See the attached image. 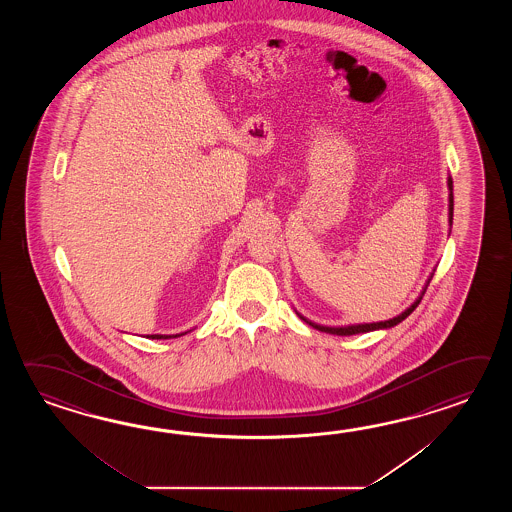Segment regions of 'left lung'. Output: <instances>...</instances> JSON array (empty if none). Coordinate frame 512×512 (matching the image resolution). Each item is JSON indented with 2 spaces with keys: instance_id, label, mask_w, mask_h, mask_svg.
Instances as JSON below:
<instances>
[{
  "instance_id": "1",
  "label": "left lung",
  "mask_w": 512,
  "mask_h": 512,
  "mask_svg": "<svg viewBox=\"0 0 512 512\" xmlns=\"http://www.w3.org/2000/svg\"><path fill=\"white\" fill-rule=\"evenodd\" d=\"M448 190H450V196H448V221H450V225H452V219H454V194H452V190H454V186H452V177H448ZM430 283V280H428ZM426 287L423 289V293L421 296L415 300L414 304L410 305L404 313L401 315L395 316V318H390V320H384V322H373V324H355V326H344V327H329V326H320V324H315V322H311V320H307L305 316H298L305 320L309 326L315 327L318 331H324V333H329V335H338V337H349V335H359V333H368V331H375V329H388V327L397 326L399 322H403L406 316L412 315L414 313L415 307L419 305V302L423 300V294H425Z\"/></svg>"
}]
</instances>
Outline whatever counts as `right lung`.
<instances>
[{"mask_svg": "<svg viewBox=\"0 0 512 512\" xmlns=\"http://www.w3.org/2000/svg\"><path fill=\"white\" fill-rule=\"evenodd\" d=\"M181 335H185V333H181ZM181 335H148V338H172V337H181Z\"/></svg>", "mask_w": 512, "mask_h": 512, "instance_id": "add662e5", "label": "right lung"}]
</instances>
